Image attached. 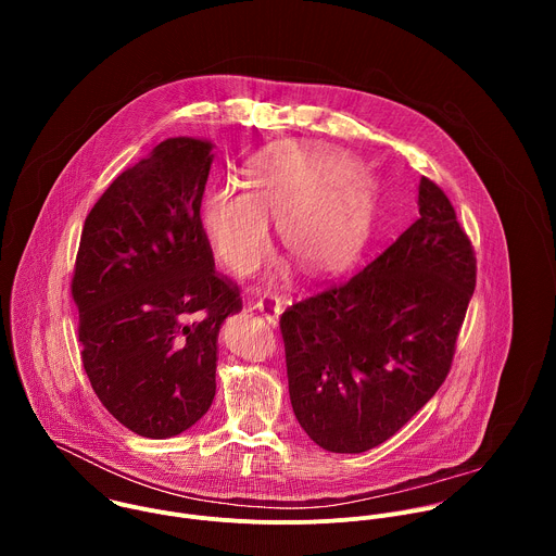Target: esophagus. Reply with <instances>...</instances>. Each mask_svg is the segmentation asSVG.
Wrapping results in <instances>:
<instances>
[{"label": "esophagus", "mask_w": 556, "mask_h": 556, "mask_svg": "<svg viewBox=\"0 0 556 556\" xmlns=\"http://www.w3.org/2000/svg\"><path fill=\"white\" fill-rule=\"evenodd\" d=\"M251 309L262 312L264 319H266L270 326H277V324H279V316H281V312H283V307H281L277 301H273V299H268V301H257Z\"/></svg>", "instance_id": "34e87169"}]
</instances>
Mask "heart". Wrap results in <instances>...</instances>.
<instances>
[{
	"label": "heart",
	"mask_w": 556,
	"mask_h": 556,
	"mask_svg": "<svg viewBox=\"0 0 556 556\" xmlns=\"http://www.w3.org/2000/svg\"><path fill=\"white\" fill-rule=\"evenodd\" d=\"M242 187L217 185L200 206L206 242L235 277H249L264 262L270 219L281 247L312 277L341 270L363 249L376 195L354 155L332 147H279L255 157Z\"/></svg>",
	"instance_id": "heart-1"
}]
</instances>
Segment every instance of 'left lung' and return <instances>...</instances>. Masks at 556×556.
<instances>
[{
    "label": "left lung",
    "instance_id": "8db88e82",
    "mask_svg": "<svg viewBox=\"0 0 556 556\" xmlns=\"http://www.w3.org/2000/svg\"><path fill=\"white\" fill-rule=\"evenodd\" d=\"M358 275L281 314L292 412L312 442L363 453L403 429L444 382L475 290V255L444 191Z\"/></svg>",
    "mask_w": 556,
    "mask_h": 556
}]
</instances>
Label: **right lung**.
<instances>
[{
	"instance_id": "add662e5",
	"label": "right lung",
	"mask_w": 556,
	"mask_h": 556,
	"mask_svg": "<svg viewBox=\"0 0 556 556\" xmlns=\"http://www.w3.org/2000/svg\"><path fill=\"white\" fill-rule=\"evenodd\" d=\"M213 142L178 136L123 172L90 211L72 296L86 374L129 431L167 440L215 395L217 334L242 309L200 226Z\"/></svg>"
}]
</instances>
